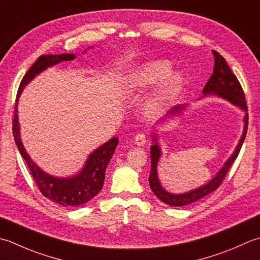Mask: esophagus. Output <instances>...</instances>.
<instances>
[{
    "instance_id": "esophagus-1",
    "label": "esophagus",
    "mask_w": 260,
    "mask_h": 260,
    "mask_svg": "<svg viewBox=\"0 0 260 260\" xmlns=\"http://www.w3.org/2000/svg\"><path fill=\"white\" fill-rule=\"evenodd\" d=\"M146 140H147V138H146V135H144V134H138L135 137V144L139 147L144 146L146 144Z\"/></svg>"
}]
</instances>
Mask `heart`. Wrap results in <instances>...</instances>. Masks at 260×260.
Instances as JSON below:
<instances>
[{"label": "heart", "mask_w": 260, "mask_h": 260, "mask_svg": "<svg viewBox=\"0 0 260 260\" xmlns=\"http://www.w3.org/2000/svg\"><path fill=\"white\" fill-rule=\"evenodd\" d=\"M172 63L168 60L156 59L148 61L132 72L125 79L123 89L126 93H138L151 87L161 81L159 96L161 100H171L182 87L183 78L181 74L171 73Z\"/></svg>", "instance_id": "heart-1"}]
</instances>
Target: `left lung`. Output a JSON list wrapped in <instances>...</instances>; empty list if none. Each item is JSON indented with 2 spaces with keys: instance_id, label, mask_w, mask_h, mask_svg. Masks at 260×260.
<instances>
[{
  "instance_id": "1",
  "label": "left lung",
  "mask_w": 260,
  "mask_h": 260,
  "mask_svg": "<svg viewBox=\"0 0 260 260\" xmlns=\"http://www.w3.org/2000/svg\"><path fill=\"white\" fill-rule=\"evenodd\" d=\"M214 55V68H213V74H212L210 79L206 83V85L203 88V96H210V95H213V96H218L223 99L231 104H234L235 107H238L240 110L247 112V102L245 99V94H243L242 87L240 85L239 81L236 77V75L230 67L228 66L225 59L222 57L218 51H212ZM185 110V105L177 104L173 107L171 110L168 111L165 118H162L160 121H167L168 119H173V116H176L181 114ZM243 131L242 136L240 138L239 142L236 147L235 151L232 152V155L229 157L224 165L220 168V171L216 173L215 176L210 179V181L202 185L195 189L189 190L186 193L182 194H174L168 192L165 188L161 186L159 182V178H158V172H157V166L158 161L160 159L161 156V149L160 146L158 144V138L156 134H152V141L153 144L150 147V158H151V169H150V175H149V185L150 188L153 192V194L162 201L164 203L172 206H183L187 205L193 202H197V201L203 199L206 195L210 193L214 192V190L220 186V184L223 181L224 176L226 175L228 171H229L230 166L232 162L236 160V158L239 155V151L241 149V146L243 144V140L246 138L247 129H248V113H246L245 118H243Z\"/></svg>"
}]
</instances>
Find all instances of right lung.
I'll return each instance as SVG.
<instances>
[{
	"label": "right lung",
	"mask_w": 260,
	"mask_h": 260,
	"mask_svg": "<svg viewBox=\"0 0 260 260\" xmlns=\"http://www.w3.org/2000/svg\"><path fill=\"white\" fill-rule=\"evenodd\" d=\"M76 56L74 54H60V55H42L36 60L29 71L25 73L22 81L20 83L19 91L17 94L14 108L13 118V137L14 141L18 146V149L23 157L26 165H28L31 175L35 179L37 186L44 197L49 199L62 206H78L87 203L89 200L96 197L99 192L103 187L105 169L109 161L112 158L114 150L118 145V138H112L108 142L100 146L95 149L91 155L87 157L85 165L82 171L71 177H56L36 165V162L31 159L26 153L24 146L21 140L20 124L18 118V103L21 93L26 84H29L32 79L39 75L41 72L46 71L48 67H52L61 61H70L75 59Z\"/></svg>",
	"instance_id": "add662e5"
}]
</instances>
